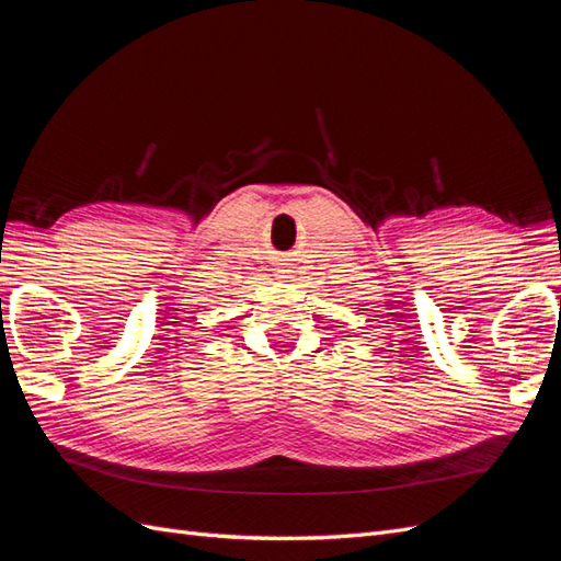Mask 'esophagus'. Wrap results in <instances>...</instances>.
I'll return each instance as SVG.
<instances>
[{"mask_svg": "<svg viewBox=\"0 0 561 561\" xmlns=\"http://www.w3.org/2000/svg\"><path fill=\"white\" fill-rule=\"evenodd\" d=\"M280 278H293V274H290V268H285V271H283V276H280Z\"/></svg>", "mask_w": 561, "mask_h": 561, "instance_id": "esophagus-1", "label": "esophagus"}]
</instances>
